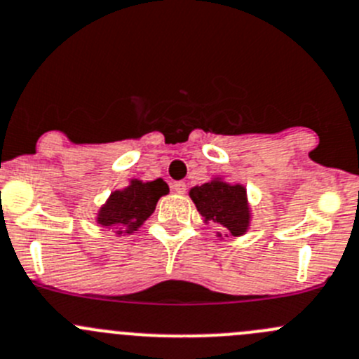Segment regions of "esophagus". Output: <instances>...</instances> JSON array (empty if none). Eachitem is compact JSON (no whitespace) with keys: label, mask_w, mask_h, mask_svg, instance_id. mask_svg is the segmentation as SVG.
Masks as SVG:
<instances>
[{"label":"esophagus","mask_w":359,"mask_h":359,"mask_svg":"<svg viewBox=\"0 0 359 359\" xmlns=\"http://www.w3.org/2000/svg\"><path fill=\"white\" fill-rule=\"evenodd\" d=\"M172 187H173V191H175V193H179V194H184V193H186V189H187L186 182H182V180L175 182Z\"/></svg>","instance_id":"1"}]
</instances>
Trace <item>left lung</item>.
<instances>
[{"instance_id":"left-lung-1","label":"left lung","mask_w":359,"mask_h":359,"mask_svg":"<svg viewBox=\"0 0 359 359\" xmlns=\"http://www.w3.org/2000/svg\"><path fill=\"white\" fill-rule=\"evenodd\" d=\"M189 196L205 222L219 224L226 236H240L249 228L250 208L242 184H228L217 177L210 182L194 186ZM217 236L222 235L217 233Z\"/></svg>"}]
</instances>
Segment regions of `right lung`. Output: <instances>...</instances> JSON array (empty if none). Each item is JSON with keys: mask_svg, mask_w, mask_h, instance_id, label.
<instances>
[{"mask_svg": "<svg viewBox=\"0 0 359 359\" xmlns=\"http://www.w3.org/2000/svg\"><path fill=\"white\" fill-rule=\"evenodd\" d=\"M168 191V184L163 179L151 182L131 179L130 186L110 194L107 203L100 208L96 221L105 228H117V235L135 233L151 217L158 200Z\"/></svg>", "mask_w": 359, "mask_h": 359, "instance_id": "add662e5", "label": "right lung"}]
</instances>
